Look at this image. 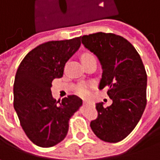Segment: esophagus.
Listing matches in <instances>:
<instances>
[{
	"label": "esophagus",
	"instance_id": "1",
	"mask_svg": "<svg viewBox=\"0 0 160 160\" xmlns=\"http://www.w3.org/2000/svg\"><path fill=\"white\" fill-rule=\"evenodd\" d=\"M84 102L85 104H88V103H89V102H88V101H84V102Z\"/></svg>",
	"mask_w": 160,
	"mask_h": 160
}]
</instances>
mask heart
Masks as SVG:
<instances>
[{
    "label": "heart",
    "mask_w": 160,
    "mask_h": 160,
    "mask_svg": "<svg viewBox=\"0 0 160 160\" xmlns=\"http://www.w3.org/2000/svg\"><path fill=\"white\" fill-rule=\"evenodd\" d=\"M95 58L92 54L90 53H86L84 54L83 56H82V61L83 60H87V59H90V58ZM78 94L80 95V96H82V97H86V96H88V88H87V86L85 85H80L79 87V88H78Z\"/></svg>",
    "instance_id": "obj_1"
}]
</instances>
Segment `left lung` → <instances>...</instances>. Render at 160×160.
Here are the masks:
<instances>
[{"instance_id":"obj_1","label":"left lung","mask_w":160,"mask_h":160,"mask_svg":"<svg viewBox=\"0 0 160 160\" xmlns=\"http://www.w3.org/2000/svg\"><path fill=\"white\" fill-rule=\"evenodd\" d=\"M86 48L102 65L99 88L108 87L112 103H96L98 116L90 123L98 138L107 142L123 140L139 122L146 106L147 74L140 55L128 40L114 33L97 32L81 37Z\"/></svg>"}]
</instances>
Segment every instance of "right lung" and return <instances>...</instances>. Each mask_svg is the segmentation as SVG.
<instances>
[{"label": "right lung", "instance_id": "1", "mask_svg": "<svg viewBox=\"0 0 160 160\" xmlns=\"http://www.w3.org/2000/svg\"><path fill=\"white\" fill-rule=\"evenodd\" d=\"M80 43V37L42 43L25 56L18 68L14 109L25 135L40 147H52L63 141L70 118L82 104L74 95L57 102L51 94L53 80L63 76L65 63Z\"/></svg>", "mask_w": 160, "mask_h": 160}]
</instances>
